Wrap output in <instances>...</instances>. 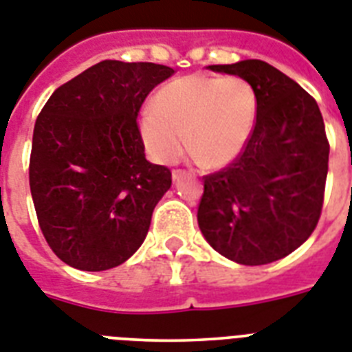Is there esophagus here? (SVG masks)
Instances as JSON below:
<instances>
[{"instance_id":"34e87169","label":"esophagus","mask_w":352,"mask_h":352,"mask_svg":"<svg viewBox=\"0 0 352 352\" xmlns=\"http://www.w3.org/2000/svg\"><path fill=\"white\" fill-rule=\"evenodd\" d=\"M190 173H187V170H182V169H174L173 170V182H179L182 178H185V176H188Z\"/></svg>"}]
</instances>
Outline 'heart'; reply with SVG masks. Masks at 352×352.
I'll use <instances>...</instances> for the list:
<instances>
[{"mask_svg": "<svg viewBox=\"0 0 352 352\" xmlns=\"http://www.w3.org/2000/svg\"><path fill=\"white\" fill-rule=\"evenodd\" d=\"M255 118L257 95L248 80L187 75L160 89L155 109L142 118V138L164 164L176 162L188 145L203 165L223 167L245 149Z\"/></svg>", "mask_w": 352, "mask_h": 352, "instance_id": "heart-1", "label": "heart"}]
</instances>
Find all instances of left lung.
<instances>
[{
  "mask_svg": "<svg viewBox=\"0 0 352 352\" xmlns=\"http://www.w3.org/2000/svg\"><path fill=\"white\" fill-rule=\"evenodd\" d=\"M208 68L252 84L257 118L234 162L203 176L197 225L226 259L274 263L297 250L320 219L329 162L324 118L306 89L264 60Z\"/></svg>",
  "mask_w": 352,
  "mask_h": 352,
  "instance_id": "left-lung-1",
  "label": "left lung"
}]
</instances>
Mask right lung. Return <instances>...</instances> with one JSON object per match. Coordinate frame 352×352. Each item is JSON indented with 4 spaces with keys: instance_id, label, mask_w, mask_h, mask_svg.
Instances as JSON below:
<instances>
[{
    "instance_id": "1",
    "label": "right lung",
    "mask_w": 352,
    "mask_h": 352,
    "mask_svg": "<svg viewBox=\"0 0 352 352\" xmlns=\"http://www.w3.org/2000/svg\"><path fill=\"white\" fill-rule=\"evenodd\" d=\"M173 74L155 63L102 60L59 86L41 109L30 192L46 243L72 268H115L144 243L173 176L145 160L136 117Z\"/></svg>"
}]
</instances>
